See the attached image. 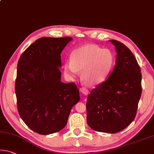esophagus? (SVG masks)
Masks as SVG:
<instances>
[{
  "mask_svg": "<svg viewBox=\"0 0 154 154\" xmlns=\"http://www.w3.org/2000/svg\"><path fill=\"white\" fill-rule=\"evenodd\" d=\"M80 91H81L83 94H85V95H87L89 93V90H88V88L85 87H82L80 88Z\"/></svg>",
  "mask_w": 154,
  "mask_h": 154,
  "instance_id": "obj_1",
  "label": "esophagus"
}]
</instances>
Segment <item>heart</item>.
Returning <instances> with one entry per match:
<instances>
[{
	"label": "heart",
	"instance_id": "obj_1",
	"mask_svg": "<svg viewBox=\"0 0 154 154\" xmlns=\"http://www.w3.org/2000/svg\"><path fill=\"white\" fill-rule=\"evenodd\" d=\"M114 64L111 51L93 45H85L73 51L71 60L66 61L64 74L70 79L82 71L81 79L85 84L94 86L101 84L109 76Z\"/></svg>",
	"mask_w": 154,
	"mask_h": 154
}]
</instances>
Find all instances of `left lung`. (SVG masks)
I'll list each match as a JSON object with an SVG mask.
<instances>
[{
  "instance_id": "obj_1",
  "label": "left lung",
  "mask_w": 154,
  "mask_h": 154,
  "mask_svg": "<svg viewBox=\"0 0 154 154\" xmlns=\"http://www.w3.org/2000/svg\"><path fill=\"white\" fill-rule=\"evenodd\" d=\"M117 52L116 65L106 81L92 89L86 102L87 123L92 130L117 133L135 119L142 93L140 68L131 51L110 40Z\"/></svg>"
}]
</instances>
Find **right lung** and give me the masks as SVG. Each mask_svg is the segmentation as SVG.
<instances>
[{"label": "right lung", "instance_id": "add662e5", "mask_svg": "<svg viewBox=\"0 0 154 154\" xmlns=\"http://www.w3.org/2000/svg\"><path fill=\"white\" fill-rule=\"evenodd\" d=\"M70 37H43L29 46L17 65V108L31 130L46 135L62 130L79 101L73 82H61V53Z\"/></svg>", "mask_w": 154, "mask_h": 154}]
</instances>
